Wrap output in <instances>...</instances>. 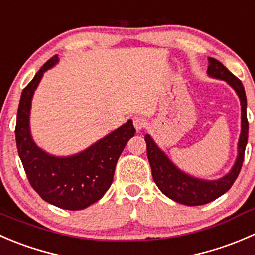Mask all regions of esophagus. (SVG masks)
Returning a JSON list of instances; mask_svg holds the SVG:
<instances>
[{
    "label": "esophagus",
    "instance_id": "1",
    "mask_svg": "<svg viewBox=\"0 0 255 255\" xmlns=\"http://www.w3.org/2000/svg\"><path fill=\"white\" fill-rule=\"evenodd\" d=\"M146 124H147V120H146V118L143 117H135L133 118V127L137 131H141L143 128L146 127Z\"/></svg>",
    "mask_w": 255,
    "mask_h": 255
}]
</instances>
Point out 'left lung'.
Wrapping results in <instances>:
<instances>
[{
  "mask_svg": "<svg viewBox=\"0 0 255 255\" xmlns=\"http://www.w3.org/2000/svg\"><path fill=\"white\" fill-rule=\"evenodd\" d=\"M207 73L210 77L228 83L238 94L242 105V130L238 141V156L232 170L219 180L207 181L192 177L180 168L160 150L150 135H145L147 158L152 177L161 192L175 202L186 206H201L210 203L227 192L241 172L244 161L247 141H248V119H247V97L241 80L232 74L221 62L208 58Z\"/></svg>",
  "mask_w": 255,
  "mask_h": 255,
  "instance_id": "1",
  "label": "left lung"
}]
</instances>
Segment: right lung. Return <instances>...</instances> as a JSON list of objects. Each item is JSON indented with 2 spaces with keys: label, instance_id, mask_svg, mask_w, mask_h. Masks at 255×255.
<instances>
[{
  "label": "right lung",
  "instance_id": "obj_1",
  "mask_svg": "<svg viewBox=\"0 0 255 255\" xmlns=\"http://www.w3.org/2000/svg\"><path fill=\"white\" fill-rule=\"evenodd\" d=\"M57 62L58 55L50 58L22 92L14 130L16 143L33 190L55 207L79 211L99 201L109 190L119 156L136 130L132 120H128L87 150L68 157H57L39 148L29 130L32 98L43 73Z\"/></svg>",
  "mask_w": 255,
  "mask_h": 255
}]
</instances>
